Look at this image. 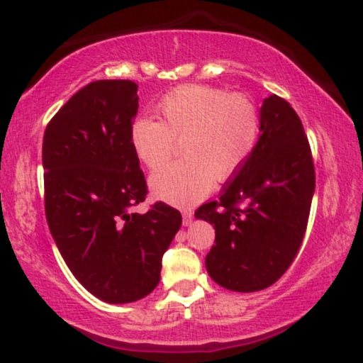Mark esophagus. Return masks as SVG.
Here are the masks:
<instances>
[{
	"instance_id": "1",
	"label": "esophagus",
	"mask_w": 363,
	"mask_h": 363,
	"mask_svg": "<svg viewBox=\"0 0 363 363\" xmlns=\"http://www.w3.org/2000/svg\"><path fill=\"white\" fill-rule=\"evenodd\" d=\"M193 221V213L191 210H185L183 211V226H190Z\"/></svg>"
}]
</instances>
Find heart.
I'll return each instance as SVG.
<instances>
[{"label": "heart", "mask_w": 363, "mask_h": 363, "mask_svg": "<svg viewBox=\"0 0 363 363\" xmlns=\"http://www.w3.org/2000/svg\"><path fill=\"white\" fill-rule=\"evenodd\" d=\"M162 121L138 117L130 125V145L138 160L158 168L182 140L185 160L157 170L148 180L153 196L177 206L205 198L215 182L235 177L256 150L259 111L247 96L190 84L173 89L158 102Z\"/></svg>", "instance_id": "obj_1"}]
</instances>
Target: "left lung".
Listing matches in <instances>:
<instances>
[{
    "instance_id": "8db88e82",
    "label": "left lung",
    "mask_w": 363,
    "mask_h": 363,
    "mask_svg": "<svg viewBox=\"0 0 363 363\" xmlns=\"http://www.w3.org/2000/svg\"><path fill=\"white\" fill-rule=\"evenodd\" d=\"M259 117L250 160L223 185L218 200L195 213L216 233L205 259L208 274L235 292L266 289L287 271L315 190L309 142L294 108L272 94L262 101Z\"/></svg>"
}]
</instances>
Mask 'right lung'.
Returning <instances> with one entry per match:
<instances>
[{
    "label": "right lung",
    "mask_w": 363,
    "mask_h": 363,
    "mask_svg": "<svg viewBox=\"0 0 363 363\" xmlns=\"http://www.w3.org/2000/svg\"><path fill=\"white\" fill-rule=\"evenodd\" d=\"M137 84L96 81L64 104L43 140L46 218L74 277L97 299L128 304L160 282L162 256L182 226L175 208L145 200L147 183L130 145Z\"/></svg>",
    "instance_id": "obj_1"
}]
</instances>
